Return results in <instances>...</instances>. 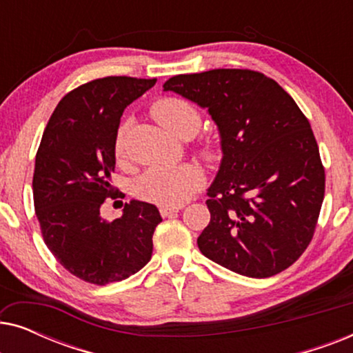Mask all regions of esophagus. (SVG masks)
Here are the masks:
<instances>
[{
  "mask_svg": "<svg viewBox=\"0 0 353 353\" xmlns=\"http://www.w3.org/2000/svg\"><path fill=\"white\" fill-rule=\"evenodd\" d=\"M181 207H172V205H162L161 207V215L162 216H170V215H175L178 210H180Z\"/></svg>",
  "mask_w": 353,
  "mask_h": 353,
  "instance_id": "34e87169",
  "label": "esophagus"
}]
</instances>
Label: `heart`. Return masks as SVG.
<instances>
[{
	"label": "heart",
	"mask_w": 353,
	"mask_h": 353,
	"mask_svg": "<svg viewBox=\"0 0 353 353\" xmlns=\"http://www.w3.org/2000/svg\"><path fill=\"white\" fill-rule=\"evenodd\" d=\"M151 112L159 123L178 138H191L201 128V114L194 105L181 98H162L152 105ZM201 157L207 162L216 159V149L212 143H204L199 148ZM115 156L123 159L125 139L123 128L115 139ZM204 172L196 163H178V165L152 167L143 173L137 181V196L139 199L154 202L159 205H181L190 201L204 185Z\"/></svg>",
	"instance_id": "1"
}]
</instances>
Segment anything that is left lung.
I'll list each match as a JSON object with an SVG mask.
<instances>
[{
    "mask_svg": "<svg viewBox=\"0 0 353 353\" xmlns=\"http://www.w3.org/2000/svg\"><path fill=\"white\" fill-rule=\"evenodd\" d=\"M163 90L205 108L220 132L223 159L207 191L201 252L249 278L291 267L310 244L325 197L320 149L296 101L249 69L175 75Z\"/></svg>",
    "mask_w": 353,
    "mask_h": 353,
    "instance_id": "left-lung-1",
    "label": "left lung"
}]
</instances>
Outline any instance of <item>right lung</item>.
<instances>
[{"label":"right lung","instance_id":"right-lung-1","mask_svg":"<svg viewBox=\"0 0 353 353\" xmlns=\"http://www.w3.org/2000/svg\"><path fill=\"white\" fill-rule=\"evenodd\" d=\"M156 81L104 77L72 90L56 105L37 151L33 204L43 239L86 283L122 281L151 260L162 221L157 207L132 201L112 221L101 216V207L108 197H123L110 185L120 117Z\"/></svg>","mask_w":353,"mask_h":353}]
</instances>
